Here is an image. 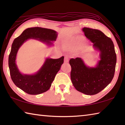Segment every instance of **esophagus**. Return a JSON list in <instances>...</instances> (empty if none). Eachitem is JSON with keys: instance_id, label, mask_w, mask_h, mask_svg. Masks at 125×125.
Segmentation results:
<instances>
[{"instance_id": "esophagus-1", "label": "esophagus", "mask_w": 125, "mask_h": 125, "mask_svg": "<svg viewBox=\"0 0 125 125\" xmlns=\"http://www.w3.org/2000/svg\"><path fill=\"white\" fill-rule=\"evenodd\" d=\"M69 62V58H68V57H67V56H65V57H64V62L67 63V62Z\"/></svg>"}]
</instances>
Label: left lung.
Here are the masks:
<instances>
[{
  "mask_svg": "<svg viewBox=\"0 0 125 125\" xmlns=\"http://www.w3.org/2000/svg\"><path fill=\"white\" fill-rule=\"evenodd\" d=\"M85 35L100 52V60L94 67L85 64L80 57L71 58L70 77L73 86L86 95L97 94L109 84L115 75L116 56L113 42L102 31L84 27Z\"/></svg>",
  "mask_w": 125,
  "mask_h": 125,
  "instance_id": "obj_1",
  "label": "left lung"
}]
</instances>
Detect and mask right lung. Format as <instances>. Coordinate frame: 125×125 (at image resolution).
Instances as JSON below:
<instances>
[{"instance_id":"add662e5","label":"right lung","mask_w":125,"mask_h":125,"mask_svg":"<svg viewBox=\"0 0 125 125\" xmlns=\"http://www.w3.org/2000/svg\"><path fill=\"white\" fill-rule=\"evenodd\" d=\"M58 35L55 31L41 27L26 29L12 44L9 57V66L12 80L16 86L30 94H39L48 91L55 76L64 62V56L57 59L47 58L38 72L32 75L23 74L16 64L17 52L23 43L29 39H35L48 46L53 45Z\"/></svg>"}]
</instances>
